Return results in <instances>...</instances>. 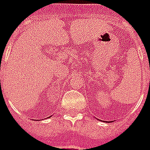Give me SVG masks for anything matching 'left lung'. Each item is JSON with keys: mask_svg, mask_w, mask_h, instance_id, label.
<instances>
[{"mask_svg": "<svg viewBox=\"0 0 150 150\" xmlns=\"http://www.w3.org/2000/svg\"><path fill=\"white\" fill-rule=\"evenodd\" d=\"M98 120H99V121H101V120H100V119H98ZM104 122H105V121H104Z\"/></svg>", "mask_w": 150, "mask_h": 150, "instance_id": "left-lung-1", "label": "left lung"}]
</instances>
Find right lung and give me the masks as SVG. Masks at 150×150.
<instances>
[{
    "instance_id": "right-lung-1",
    "label": "right lung",
    "mask_w": 150,
    "mask_h": 150,
    "mask_svg": "<svg viewBox=\"0 0 150 150\" xmlns=\"http://www.w3.org/2000/svg\"><path fill=\"white\" fill-rule=\"evenodd\" d=\"M47 118H48V117H47Z\"/></svg>"
}]
</instances>
